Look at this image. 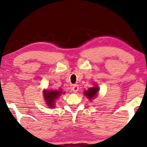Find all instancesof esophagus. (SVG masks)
<instances>
[{
  "mask_svg": "<svg viewBox=\"0 0 147 147\" xmlns=\"http://www.w3.org/2000/svg\"><path fill=\"white\" fill-rule=\"evenodd\" d=\"M79 89V86L77 85V84H75L73 86V88H72V90H73V92L74 93H76L78 91Z\"/></svg>",
  "mask_w": 147,
  "mask_h": 147,
  "instance_id": "34e87169",
  "label": "esophagus"
}]
</instances>
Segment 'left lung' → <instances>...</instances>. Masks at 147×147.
<instances>
[{"label": "left lung", "mask_w": 147, "mask_h": 147, "mask_svg": "<svg viewBox=\"0 0 147 147\" xmlns=\"http://www.w3.org/2000/svg\"><path fill=\"white\" fill-rule=\"evenodd\" d=\"M98 91V88L96 85H95V86L92 87V88H90L88 90H85L84 92V95H85L87 98L89 100H91L93 98H95V96H96V93H97Z\"/></svg>", "instance_id": "8db88e82"}]
</instances>
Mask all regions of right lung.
I'll use <instances>...</instances> for the list:
<instances>
[{
  "instance_id": "right-lung-1",
  "label": "right lung",
  "mask_w": 147,
  "mask_h": 147,
  "mask_svg": "<svg viewBox=\"0 0 147 147\" xmlns=\"http://www.w3.org/2000/svg\"><path fill=\"white\" fill-rule=\"evenodd\" d=\"M62 93V89L61 90H43V96L45 100L46 104L49 107H54L55 100L59 98Z\"/></svg>"
}]
</instances>
